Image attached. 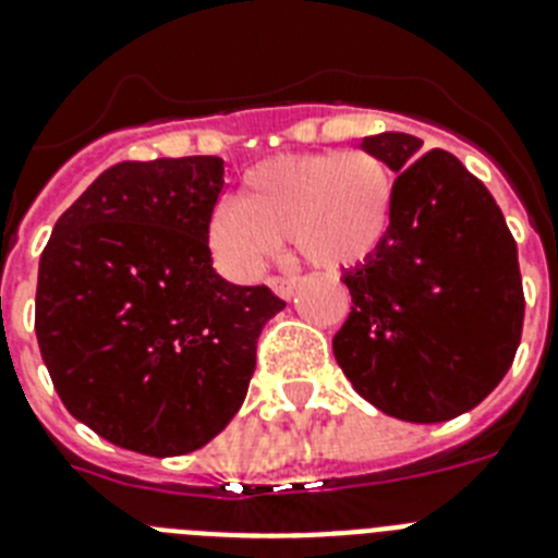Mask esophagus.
I'll use <instances>...</instances> for the list:
<instances>
[{"label":"esophagus","instance_id":"34e87169","mask_svg":"<svg viewBox=\"0 0 558 558\" xmlns=\"http://www.w3.org/2000/svg\"><path fill=\"white\" fill-rule=\"evenodd\" d=\"M269 287H271V292L278 294V298H283V301H292L294 287H298V283H294V280H289V278H271Z\"/></svg>","mask_w":558,"mask_h":558}]
</instances>
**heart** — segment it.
Listing matches in <instances>:
<instances>
[{
  "label": "heart",
  "mask_w": 558,
  "mask_h": 558,
  "mask_svg": "<svg viewBox=\"0 0 558 558\" xmlns=\"http://www.w3.org/2000/svg\"><path fill=\"white\" fill-rule=\"evenodd\" d=\"M397 181L366 149L266 158L246 170L241 198L218 201L207 243L229 278L252 280L292 241L308 266L340 271L357 266L391 235Z\"/></svg>",
  "instance_id": "obj_1"
}]
</instances>
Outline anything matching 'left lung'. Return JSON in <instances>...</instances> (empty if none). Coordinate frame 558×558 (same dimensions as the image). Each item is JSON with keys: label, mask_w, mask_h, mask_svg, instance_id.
I'll return each mask as SVG.
<instances>
[{"label": "left lung", "mask_w": 558, "mask_h": 558, "mask_svg": "<svg viewBox=\"0 0 558 558\" xmlns=\"http://www.w3.org/2000/svg\"><path fill=\"white\" fill-rule=\"evenodd\" d=\"M360 149L397 172L391 235L343 271L351 315L331 340L354 391L405 423H446L508 374L525 294L517 241L480 178L446 149L420 156L409 133L366 135Z\"/></svg>", "instance_id": "8db88e82"}]
</instances>
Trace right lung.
Instances as JSON below:
<instances>
[{"label":"right lung","instance_id":"add662e5","mask_svg":"<svg viewBox=\"0 0 558 558\" xmlns=\"http://www.w3.org/2000/svg\"><path fill=\"white\" fill-rule=\"evenodd\" d=\"M223 158L121 161L56 221L36 340L64 409L147 457L207 446L238 414L260 329L287 303L213 269Z\"/></svg>","mask_w":558,"mask_h":558}]
</instances>
